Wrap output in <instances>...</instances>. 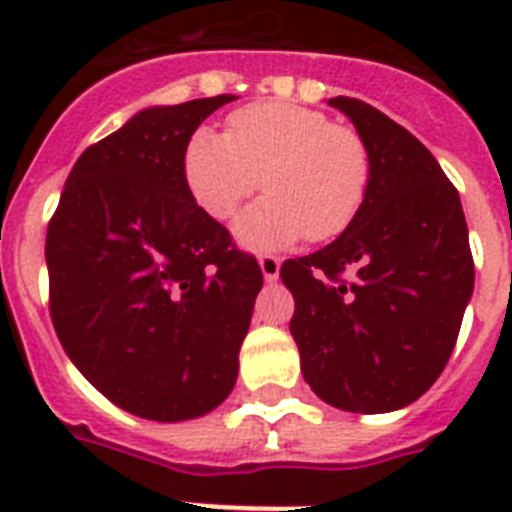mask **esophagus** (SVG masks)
<instances>
[{"label": "esophagus", "instance_id": "obj_1", "mask_svg": "<svg viewBox=\"0 0 512 512\" xmlns=\"http://www.w3.org/2000/svg\"><path fill=\"white\" fill-rule=\"evenodd\" d=\"M260 271H263L265 281H276V279H279V273H281V260H279V257L263 255V257H260Z\"/></svg>", "mask_w": 512, "mask_h": 512}]
</instances>
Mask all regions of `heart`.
Returning a JSON list of instances; mask_svg holds the SVG:
<instances>
[{"mask_svg":"<svg viewBox=\"0 0 512 512\" xmlns=\"http://www.w3.org/2000/svg\"><path fill=\"white\" fill-rule=\"evenodd\" d=\"M185 185L209 217H231L260 188L265 199L233 223L241 247L268 252L305 236L335 239L358 215L372 162L364 140L329 116L295 103L239 108L225 132H193L183 156Z\"/></svg>","mask_w":512,"mask_h":512,"instance_id":"heart-1","label":"heart"}]
</instances>
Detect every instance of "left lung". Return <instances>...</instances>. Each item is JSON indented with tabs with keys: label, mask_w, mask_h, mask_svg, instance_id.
I'll return each instance as SVG.
<instances>
[{
	"label": "left lung",
	"mask_w": 512,
	"mask_h": 512,
	"mask_svg": "<svg viewBox=\"0 0 512 512\" xmlns=\"http://www.w3.org/2000/svg\"><path fill=\"white\" fill-rule=\"evenodd\" d=\"M364 140L369 191L350 225L287 260L289 332L305 382L342 412L404 409L438 380L473 295L460 193L412 132L356 98H329ZM348 270L350 280H342Z\"/></svg>",
	"instance_id": "obj_1"
}]
</instances>
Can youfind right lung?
<instances>
[{"instance_id":"obj_1","label":"right lung","mask_w":512,"mask_h":512,"mask_svg":"<svg viewBox=\"0 0 512 512\" xmlns=\"http://www.w3.org/2000/svg\"><path fill=\"white\" fill-rule=\"evenodd\" d=\"M217 95L151 106L90 146L47 228L50 313L95 388L143 420L212 412L239 374L263 273L193 201L188 140Z\"/></svg>"}]
</instances>
